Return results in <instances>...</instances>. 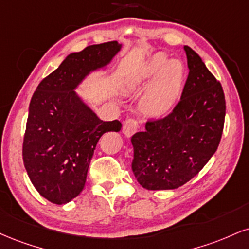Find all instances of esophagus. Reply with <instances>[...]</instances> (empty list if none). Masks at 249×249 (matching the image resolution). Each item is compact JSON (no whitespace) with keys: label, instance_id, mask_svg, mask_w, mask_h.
Returning <instances> with one entry per match:
<instances>
[{"label":"esophagus","instance_id":"obj_1","mask_svg":"<svg viewBox=\"0 0 249 249\" xmlns=\"http://www.w3.org/2000/svg\"><path fill=\"white\" fill-rule=\"evenodd\" d=\"M138 127H139V124L136 119L128 118L124 122V125H123V133L125 134V137L130 138L133 133L137 132Z\"/></svg>","mask_w":249,"mask_h":249}]
</instances>
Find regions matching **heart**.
Listing matches in <instances>:
<instances>
[{"instance_id":"heart-1","label":"heart","mask_w":249,"mask_h":249,"mask_svg":"<svg viewBox=\"0 0 249 249\" xmlns=\"http://www.w3.org/2000/svg\"><path fill=\"white\" fill-rule=\"evenodd\" d=\"M155 78L154 82L143 95L140 110L149 118L166 116L178 102L184 80L183 65L178 60H169L166 54L159 53L149 60L145 68L138 74L133 86Z\"/></svg>"}]
</instances>
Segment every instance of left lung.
<instances>
[{"label":"left lung","mask_w":249,"mask_h":249,"mask_svg":"<svg viewBox=\"0 0 249 249\" xmlns=\"http://www.w3.org/2000/svg\"><path fill=\"white\" fill-rule=\"evenodd\" d=\"M187 81L179 101L162 118L147 121L131 138L132 170L147 190L176 189L208 163L219 146L225 122L223 87L200 56L184 46Z\"/></svg>","instance_id":"1"}]
</instances>
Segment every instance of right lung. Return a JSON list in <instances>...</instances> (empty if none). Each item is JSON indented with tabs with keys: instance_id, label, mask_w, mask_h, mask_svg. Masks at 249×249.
Returning <instances> with one entry per match:
<instances>
[{
	"instance_id": "right-lung-1",
	"label": "right lung",
	"mask_w": 249,
	"mask_h": 249,
	"mask_svg": "<svg viewBox=\"0 0 249 249\" xmlns=\"http://www.w3.org/2000/svg\"><path fill=\"white\" fill-rule=\"evenodd\" d=\"M121 47L109 41L71 53L34 92L23 161L36 190L53 204H66L80 195L100 138L122 128L119 121H101L74 91L90 71L109 64Z\"/></svg>"
}]
</instances>
